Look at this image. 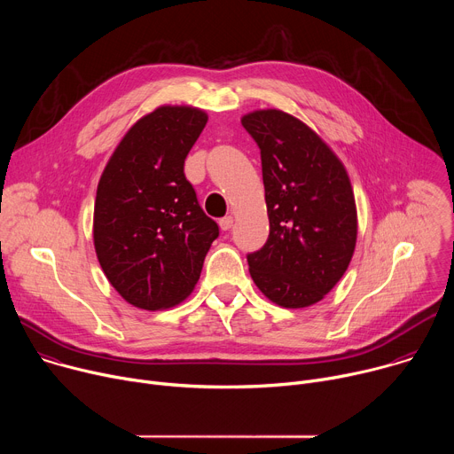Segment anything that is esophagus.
<instances>
[{
  "mask_svg": "<svg viewBox=\"0 0 454 454\" xmlns=\"http://www.w3.org/2000/svg\"><path fill=\"white\" fill-rule=\"evenodd\" d=\"M219 226H221V230L228 231V230L233 226V217H231V215H226V217H223V219L219 221Z\"/></svg>",
  "mask_w": 454,
  "mask_h": 454,
  "instance_id": "1",
  "label": "esophagus"
}]
</instances>
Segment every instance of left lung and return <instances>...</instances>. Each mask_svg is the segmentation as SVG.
Wrapping results in <instances>:
<instances>
[{
  "label": "left lung",
  "instance_id": "1",
  "mask_svg": "<svg viewBox=\"0 0 454 454\" xmlns=\"http://www.w3.org/2000/svg\"><path fill=\"white\" fill-rule=\"evenodd\" d=\"M262 160L270 237L247 254L254 286L273 303L303 309L341 280L357 240V208L338 154L300 118L256 109L240 118Z\"/></svg>",
  "mask_w": 454,
  "mask_h": 454
}]
</instances>
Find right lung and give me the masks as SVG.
<instances>
[{"mask_svg":"<svg viewBox=\"0 0 454 454\" xmlns=\"http://www.w3.org/2000/svg\"><path fill=\"white\" fill-rule=\"evenodd\" d=\"M208 121L193 106H160L137 120L104 167L93 212L100 268L127 301L170 309L196 287L219 235L183 167Z\"/></svg>","mask_w":454,"mask_h":454,"instance_id":"add662e5","label":"right lung"}]
</instances>
